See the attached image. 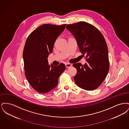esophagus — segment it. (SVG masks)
Here are the masks:
<instances>
[{"label": "esophagus", "instance_id": "34e87169", "mask_svg": "<svg viewBox=\"0 0 129 129\" xmlns=\"http://www.w3.org/2000/svg\"><path fill=\"white\" fill-rule=\"evenodd\" d=\"M65 66H66V67L67 68H68L71 67L72 65L71 64H70V63H66L65 64Z\"/></svg>", "mask_w": 129, "mask_h": 129}]
</instances>
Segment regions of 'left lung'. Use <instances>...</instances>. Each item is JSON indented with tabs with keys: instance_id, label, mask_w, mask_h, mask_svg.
Returning a JSON list of instances; mask_svg holds the SVG:
<instances>
[{
	"instance_id": "left-lung-1",
	"label": "left lung",
	"mask_w": 129,
	"mask_h": 129,
	"mask_svg": "<svg viewBox=\"0 0 129 129\" xmlns=\"http://www.w3.org/2000/svg\"><path fill=\"white\" fill-rule=\"evenodd\" d=\"M66 28L75 38L86 62L74 64L77 86L86 90H94L104 81L109 69L108 51L104 37L93 25L85 22L68 25Z\"/></svg>"
}]
</instances>
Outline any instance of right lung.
Segmentation results:
<instances>
[{
  "instance_id": "1",
  "label": "right lung",
  "mask_w": 129,
  "mask_h": 129,
  "mask_svg": "<svg viewBox=\"0 0 129 129\" xmlns=\"http://www.w3.org/2000/svg\"><path fill=\"white\" fill-rule=\"evenodd\" d=\"M66 25L44 24L27 38L23 51L25 75L31 86L38 92L45 93L55 88L59 76L66 69L63 63L55 66L49 65L48 61L55 40Z\"/></svg>"
}]
</instances>
